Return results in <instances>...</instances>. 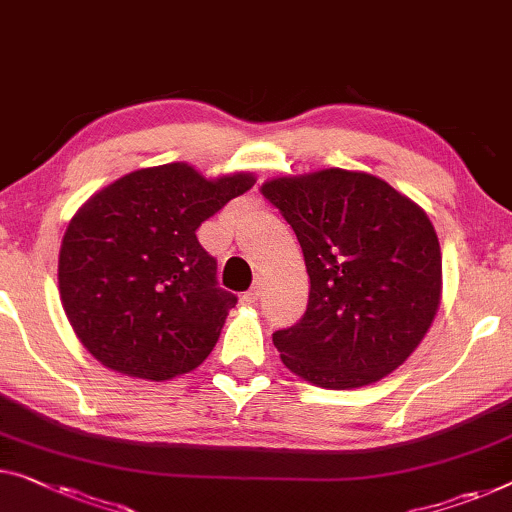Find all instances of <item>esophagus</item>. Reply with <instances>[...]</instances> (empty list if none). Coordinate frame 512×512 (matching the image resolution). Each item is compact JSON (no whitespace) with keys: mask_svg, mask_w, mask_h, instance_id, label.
Masks as SVG:
<instances>
[{"mask_svg":"<svg viewBox=\"0 0 512 512\" xmlns=\"http://www.w3.org/2000/svg\"><path fill=\"white\" fill-rule=\"evenodd\" d=\"M241 299H243V303L253 305V303H255L257 299H259V285H255V287H250V289H248V292L241 296Z\"/></svg>","mask_w":512,"mask_h":512,"instance_id":"esophagus-1","label":"esophagus"}]
</instances>
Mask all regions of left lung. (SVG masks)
Listing matches in <instances>:
<instances>
[{"label": "left lung", "instance_id": "8db88e82", "mask_svg": "<svg viewBox=\"0 0 512 512\" xmlns=\"http://www.w3.org/2000/svg\"><path fill=\"white\" fill-rule=\"evenodd\" d=\"M262 193L292 225L310 276L303 317L273 333L282 363L322 388L391 375L439 308L441 250L430 218L363 172L282 177Z\"/></svg>", "mask_w": 512, "mask_h": 512}]
</instances>
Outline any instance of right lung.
Returning a JSON list of instances; mask_svg holds the SVG:
<instances>
[{
	"instance_id": "right-lung-1",
	"label": "right lung",
	"mask_w": 512,
	"mask_h": 512,
	"mask_svg": "<svg viewBox=\"0 0 512 512\" xmlns=\"http://www.w3.org/2000/svg\"><path fill=\"white\" fill-rule=\"evenodd\" d=\"M255 177L207 181L186 163L137 170L87 200L59 250L68 322L105 368L151 381L195 370L236 296L218 287L197 227Z\"/></svg>"
}]
</instances>
